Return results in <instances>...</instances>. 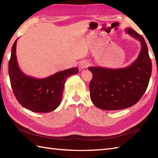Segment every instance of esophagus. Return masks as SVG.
Returning a JSON list of instances; mask_svg holds the SVG:
<instances>
[{
	"instance_id": "34e87169",
	"label": "esophagus",
	"mask_w": 158,
	"mask_h": 158,
	"mask_svg": "<svg viewBox=\"0 0 158 158\" xmlns=\"http://www.w3.org/2000/svg\"><path fill=\"white\" fill-rule=\"evenodd\" d=\"M89 62L87 61V60H84L82 61L81 63L79 64V67L81 69H86L89 66Z\"/></svg>"
}]
</instances>
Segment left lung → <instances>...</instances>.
<instances>
[{
	"label": "left lung",
	"instance_id": "1",
	"mask_svg": "<svg viewBox=\"0 0 158 158\" xmlns=\"http://www.w3.org/2000/svg\"><path fill=\"white\" fill-rule=\"evenodd\" d=\"M125 31L141 45L133 63L117 69L88 68L93 75L89 83L91 100L102 110H119L131 107L140 100L148 86L152 65L145 40L133 29L127 28Z\"/></svg>",
	"mask_w": 158,
	"mask_h": 158
}]
</instances>
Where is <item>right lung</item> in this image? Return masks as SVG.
<instances>
[{"label": "right lung", "instance_id": "right-lung-1", "mask_svg": "<svg viewBox=\"0 0 158 158\" xmlns=\"http://www.w3.org/2000/svg\"><path fill=\"white\" fill-rule=\"evenodd\" d=\"M17 39L14 42L9 62V75L15 96L19 103L34 112H52L59 106L67 78L77 74V67L57 72L46 78L27 76L18 66L16 56Z\"/></svg>", "mask_w": 158, "mask_h": 158}]
</instances>
